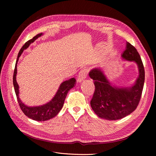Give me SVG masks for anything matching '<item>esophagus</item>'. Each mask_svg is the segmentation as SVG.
Wrapping results in <instances>:
<instances>
[{
    "label": "esophagus",
    "instance_id": "1",
    "mask_svg": "<svg viewBox=\"0 0 156 156\" xmlns=\"http://www.w3.org/2000/svg\"><path fill=\"white\" fill-rule=\"evenodd\" d=\"M88 69L87 68H84L81 71H80L78 75L77 81L79 82H81L83 79H85L88 75Z\"/></svg>",
    "mask_w": 156,
    "mask_h": 156
}]
</instances>
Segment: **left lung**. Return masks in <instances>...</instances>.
I'll list each match as a JSON object with an SVG mask.
<instances>
[{"label":"left lung","instance_id":"8db88e82","mask_svg":"<svg viewBox=\"0 0 156 156\" xmlns=\"http://www.w3.org/2000/svg\"><path fill=\"white\" fill-rule=\"evenodd\" d=\"M122 58L137 64L139 76L131 88L112 86L100 69H94L89 76L94 81L95 91L90 101L94 112L101 119L108 120L121 119L133 112L137 107L142 95L144 83V68L136 48L127 42Z\"/></svg>","mask_w":156,"mask_h":156}]
</instances>
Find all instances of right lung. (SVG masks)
Wrapping results in <instances>:
<instances>
[{"label": "right lung", "mask_w": 156, "mask_h": 156, "mask_svg": "<svg viewBox=\"0 0 156 156\" xmlns=\"http://www.w3.org/2000/svg\"><path fill=\"white\" fill-rule=\"evenodd\" d=\"M42 33L37 34L32 39L27 41L25 45H23L22 48L20 51L17 55V58L16 60V63L15 66V69H14L13 76V83L14 90L17 96V99L18 101L19 105H20L21 111L24 114L30 119L34 120L36 121H46L52 118L55 117L58 115V113L61 110V108L63 107V104L64 103L65 98L67 96L68 91L71 88H72L75 84V79L74 77L71 78L68 81H64L58 90L56 95L53 98L51 101L47 103L45 105H41L38 107H28L21 102L20 98H19V86L16 81V74H17V64L19 58L22 54L23 50H25L27 48H29L30 44L32 42H34L37 37L41 36Z\"/></svg>", "instance_id": "1"}]
</instances>
